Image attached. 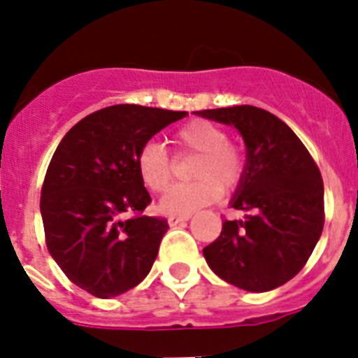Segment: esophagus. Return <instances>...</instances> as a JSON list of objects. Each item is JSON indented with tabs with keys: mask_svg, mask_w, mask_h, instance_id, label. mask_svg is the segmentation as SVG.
Masks as SVG:
<instances>
[{
	"mask_svg": "<svg viewBox=\"0 0 358 358\" xmlns=\"http://www.w3.org/2000/svg\"><path fill=\"white\" fill-rule=\"evenodd\" d=\"M189 217H192V215H170L169 224L173 227L177 226V224H182L186 222V220H189Z\"/></svg>",
	"mask_w": 358,
	"mask_h": 358,
	"instance_id": "esophagus-1",
	"label": "esophagus"
}]
</instances>
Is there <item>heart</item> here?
<instances>
[{
	"instance_id": "b5f03b06",
	"label": "heart",
	"mask_w": 358,
	"mask_h": 358,
	"mask_svg": "<svg viewBox=\"0 0 358 358\" xmlns=\"http://www.w3.org/2000/svg\"><path fill=\"white\" fill-rule=\"evenodd\" d=\"M179 152L197 154L189 176L194 181L176 185L163 195L159 210L170 215H189L217 201L222 189L236 188L245 170L242 148L227 141V134L217 123L194 120L182 125L173 136ZM136 170L141 182L150 192L159 194L169 188L173 166L169 154L159 143L148 141L136 157Z\"/></svg>"
}]
</instances>
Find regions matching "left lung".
<instances>
[{
	"label": "left lung",
	"mask_w": 358,
	"mask_h": 358,
	"mask_svg": "<svg viewBox=\"0 0 358 358\" xmlns=\"http://www.w3.org/2000/svg\"><path fill=\"white\" fill-rule=\"evenodd\" d=\"M231 125L245 143V170L231 208L243 220H226L202 249L210 268L249 292H267L292 280L319 242L324 188L312 156L285 122L255 106L197 110Z\"/></svg>",
	"instance_id": "left-lung-1"
}]
</instances>
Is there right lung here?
I'll use <instances>...</instances> for the list:
<instances>
[{"mask_svg":"<svg viewBox=\"0 0 358 358\" xmlns=\"http://www.w3.org/2000/svg\"><path fill=\"white\" fill-rule=\"evenodd\" d=\"M185 110L120 103L73 125L53 154L41 189L46 245L62 273L102 299L134 289L150 273L164 218L141 211L150 195L136 157ZM125 213L135 217L123 221Z\"/></svg>","mask_w":358,"mask_h":358,"instance_id":"add662e5","label":"right lung"}]
</instances>
